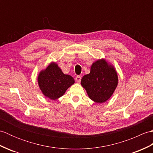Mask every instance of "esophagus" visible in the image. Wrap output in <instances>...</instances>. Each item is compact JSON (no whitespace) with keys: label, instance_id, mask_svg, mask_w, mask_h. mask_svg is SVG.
Segmentation results:
<instances>
[{"label":"esophagus","instance_id":"obj_1","mask_svg":"<svg viewBox=\"0 0 153 153\" xmlns=\"http://www.w3.org/2000/svg\"><path fill=\"white\" fill-rule=\"evenodd\" d=\"M81 79H82V77L79 76H77L76 77V81L77 83H80L81 82Z\"/></svg>","mask_w":153,"mask_h":153}]
</instances>
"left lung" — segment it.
Returning a JSON list of instances; mask_svg holds the SVG:
<instances>
[{"label":"left lung","instance_id":"8db88e82","mask_svg":"<svg viewBox=\"0 0 153 153\" xmlns=\"http://www.w3.org/2000/svg\"><path fill=\"white\" fill-rule=\"evenodd\" d=\"M118 80L114 68L101 59L92 64L90 73L82 77L81 84L91 99L102 103L112 95L118 85Z\"/></svg>","mask_w":153,"mask_h":153}]
</instances>
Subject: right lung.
<instances>
[{"label":"right lung","mask_w":153,"mask_h":153,"mask_svg":"<svg viewBox=\"0 0 153 153\" xmlns=\"http://www.w3.org/2000/svg\"><path fill=\"white\" fill-rule=\"evenodd\" d=\"M74 83L73 77L63 74L54 62L41 71L38 76V84L42 93L52 100L60 98Z\"/></svg>","instance_id":"obj_1"}]
</instances>
